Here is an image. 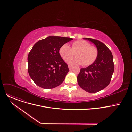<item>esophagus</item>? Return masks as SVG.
I'll list each match as a JSON object with an SVG mask.
<instances>
[{"label": "esophagus", "mask_w": 132, "mask_h": 132, "mask_svg": "<svg viewBox=\"0 0 132 132\" xmlns=\"http://www.w3.org/2000/svg\"><path fill=\"white\" fill-rule=\"evenodd\" d=\"M68 67H69V69L70 70H71V69H72L73 66H71V65H68Z\"/></svg>", "instance_id": "1"}]
</instances>
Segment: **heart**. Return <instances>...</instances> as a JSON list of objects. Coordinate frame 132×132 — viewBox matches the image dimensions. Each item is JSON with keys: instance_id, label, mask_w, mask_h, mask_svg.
Here are the masks:
<instances>
[{"instance_id": "obj_1", "label": "heart", "mask_w": 132, "mask_h": 132, "mask_svg": "<svg viewBox=\"0 0 132 132\" xmlns=\"http://www.w3.org/2000/svg\"><path fill=\"white\" fill-rule=\"evenodd\" d=\"M75 53L77 57L69 59ZM59 53L62 59L70 65H82L88 66L95 62L98 56V48L91 45L85 40H77L71 44V48L67 44H64L59 49Z\"/></svg>"}]
</instances>
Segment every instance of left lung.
Segmentation results:
<instances>
[{"mask_svg":"<svg viewBox=\"0 0 132 132\" xmlns=\"http://www.w3.org/2000/svg\"><path fill=\"white\" fill-rule=\"evenodd\" d=\"M84 39L95 44L99 53L95 63L86 68H81L77 76L78 83L84 90L95 93L106 87L111 80L114 70L113 55L103 43L93 39Z\"/></svg>","mask_w":132,"mask_h":132,"instance_id":"left-lung-1","label":"left lung"}]
</instances>
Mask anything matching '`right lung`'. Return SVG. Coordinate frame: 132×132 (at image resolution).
I'll list each match as a JSON object with an SVG mask.
<instances>
[{
  "label": "right lung",
  "instance_id": "right-lung-1",
  "mask_svg": "<svg viewBox=\"0 0 132 132\" xmlns=\"http://www.w3.org/2000/svg\"><path fill=\"white\" fill-rule=\"evenodd\" d=\"M72 40L70 37L50 36L33 45L28 56V70L36 85L52 89L64 81L69 69L60 55L59 49Z\"/></svg>",
  "mask_w": 132,
  "mask_h": 132
}]
</instances>
